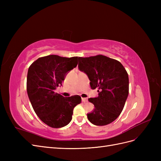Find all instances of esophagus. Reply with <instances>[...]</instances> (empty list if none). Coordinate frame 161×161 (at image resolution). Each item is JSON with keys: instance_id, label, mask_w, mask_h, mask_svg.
Returning <instances> with one entry per match:
<instances>
[{"instance_id": "obj_1", "label": "esophagus", "mask_w": 161, "mask_h": 161, "mask_svg": "<svg viewBox=\"0 0 161 161\" xmlns=\"http://www.w3.org/2000/svg\"><path fill=\"white\" fill-rule=\"evenodd\" d=\"M82 101L84 102V103H85V102L88 101V99H87V98H82Z\"/></svg>"}]
</instances>
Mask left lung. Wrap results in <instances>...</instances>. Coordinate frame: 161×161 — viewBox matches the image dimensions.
<instances>
[{"mask_svg": "<svg viewBox=\"0 0 161 161\" xmlns=\"http://www.w3.org/2000/svg\"><path fill=\"white\" fill-rule=\"evenodd\" d=\"M79 69L88 76L92 89L99 96L89 98L95 106L87 114L91 123L105 125L113 122L122 111L129 93V78L121 63L103 55L79 57Z\"/></svg>", "mask_w": 161, "mask_h": 161, "instance_id": "obj_1", "label": "left lung"}]
</instances>
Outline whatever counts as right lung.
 <instances>
[{
	"mask_svg": "<svg viewBox=\"0 0 161 161\" xmlns=\"http://www.w3.org/2000/svg\"><path fill=\"white\" fill-rule=\"evenodd\" d=\"M78 64V57L49 55L39 58L28 69L27 91L33 109L43 123L59 128L69 124L79 95L64 97L55 92L67 73Z\"/></svg>",
	"mask_w": 161,
	"mask_h": 161,
	"instance_id": "1",
	"label": "right lung"
}]
</instances>
